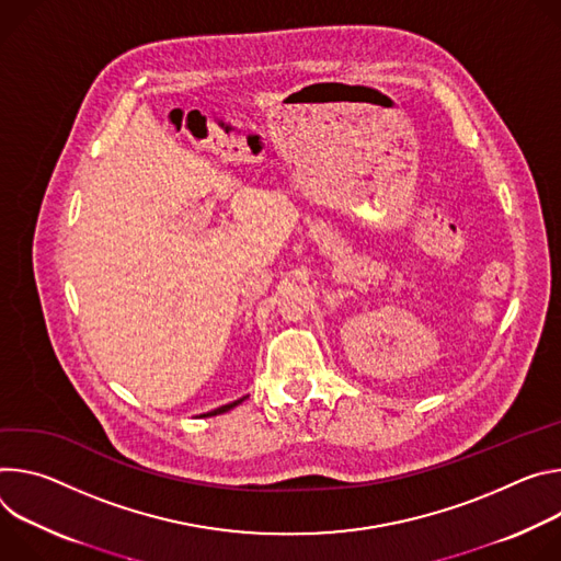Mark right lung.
I'll return each instance as SVG.
<instances>
[{
	"mask_svg": "<svg viewBox=\"0 0 561 561\" xmlns=\"http://www.w3.org/2000/svg\"><path fill=\"white\" fill-rule=\"evenodd\" d=\"M244 399H238V401H233V403H227V405H220V408H216V410H211V412H207V414H203V416H216V414H222V412H227V410H231V408H236L238 403H242Z\"/></svg>",
	"mask_w": 561,
	"mask_h": 561,
	"instance_id": "add662e5",
	"label": "right lung"
}]
</instances>
